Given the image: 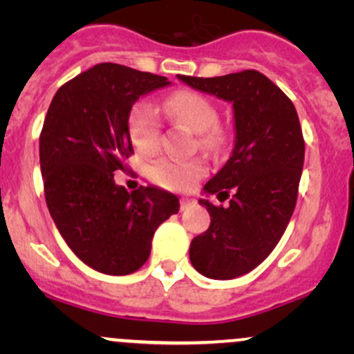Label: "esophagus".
I'll return each instance as SVG.
<instances>
[{
  "label": "esophagus",
  "mask_w": 354,
  "mask_h": 354,
  "mask_svg": "<svg viewBox=\"0 0 354 354\" xmlns=\"http://www.w3.org/2000/svg\"><path fill=\"white\" fill-rule=\"evenodd\" d=\"M180 205H181V211H186L188 208H191V206L194 205V201L191 200V198L188 196H183L180 200Z\"/></svg>",
  "instance_id": "34e87169"
}]
</instances>
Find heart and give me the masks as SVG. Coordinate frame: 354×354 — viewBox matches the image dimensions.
<instances>
[{
  "label": "heart",
  "instance_id": "b5f03b06",
  "mask_svg": "<svg viewBox=\"0 0 354 354\" xmlns=\"http://www.w3.org/2000/svg\"><path fill=\"white\" fill-rule=\"evenodd\" d=\"M166 115L186 124L191 131L200 133L201 145L211 146L218 141V131L213 124L218 120V111L208 98L196 91L173 93L163 101ZM160 118L149 104H136L128 118V133L131 143L143 153H151L160 145ZM201 176V166L191 161L160 160L149 168V178L163 188L183 191L188 189Z\"/></svg>",
  "mask_w": 354,
  "mask_h": 354
}]
</instances>
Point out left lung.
Instances as JSON below:
<instances>
[{"instance_id": "1", "label": "left lung", "mask_w": 354, "mask_h": 354, "mask_svg": "<svg viewBox=\"0 0 354 354\" xmlns=\"http://www.w3.org/2000/svg\"><path fill=\"white\" fill-rule=\"evenodd\" d=\"M178 80L233 104V151L203 188L226 198L233 191V200L223 208L201 198L211 223L191 241L189 259L206 278H238L265 261L295 211L304 163L298 113L273 81L254 70Z\"/></svg>"}]
</instances>
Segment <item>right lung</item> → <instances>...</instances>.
I'll use <instances>...</instances> for the list:
<instances>
[{
  "mask_svg": "<svg viewBox=\"0 0 354 354\" xmlns=\"http://www.w3.org/2000/svg\"><path fill=\"white\" fill-rule=\"evenodd\" d=\"M165 76L101 63L56 91L39 136L44 196L56 228L84 265L104 274L135 273L151 253L154 231L180 209L158 186L128 193L116 185L133 153L128 118Z\"/></svg>",
  "mask_w": 354,
  "mask_h": 354,
  "instance_id": "right-lung-1",
  "label": "right lung"
}]
</instances>
